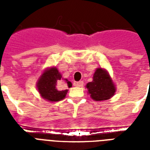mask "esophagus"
<instances>
[{
    "mask_svg": "<svg viewBox=\"0 0 150 150\" xmlns=\"http://www.w3.org/2000/svg\"><path fill=\"white\" fill-rule=\"evenodd\" d=\"M75 85L76 87H82L83 85V81H79L77 83H75Z\"/></svg>",
    "mask_w": 150,
    "mask_h": 150,
    "instance_id": "obj_1",
    "label": "esophagus"
}]
</instances>
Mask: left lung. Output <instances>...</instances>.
<instances>
[{
	"label": "left lung",
	"mask_w": 150,
	"mask_h": 150,
	"mask_svg": "<svg viewBox=\"0 0 150 150\" xmlns=\"http://www.w3.org/2000/svg\"><path fill=\"white\" fill-rule=\"evenodd\" d=\"M92 100L103 101L109 100L116 92V87L106 70L97 68L93 75V80L86 85Z\"/></svg>",
	"instance_id": "1"
}]
</instances>
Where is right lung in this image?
<instances>
[{"instance_id":"obj_1","label":"right lung","mask_w":150,"mask_h":150,"mask_svg":"<svg viewBox=\"0 0 150 150\" xmlns=\"http://www.w3.org/2000/svg\"><path fill=\"white\" fill-rule=\"evenodd\" d=\"M71 88V83L62 79L56 67H50L44 71L37 83V88L41 96L46 100L56 102L63 100L68 90L62 89V85Z\"/></svg>"}]
</instances>
